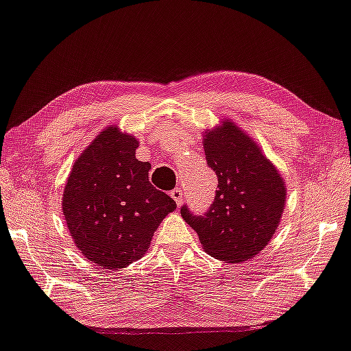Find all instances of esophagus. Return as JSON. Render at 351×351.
Returning a JSON list of instances; mask_svg holds the SVG:
<instances>
[{
    "instance_id": "34e87169",
    "label": "esophagus",
    "mask_w": 351,
    "mask_h": 351,
    "mask_svg": "<svg viewBox=\"0 0 351 351\" xmlns=\"http://www.w3.org/2000/svg\"><path fill=\"white\" fill-rule=\"evenodd\" d=\"M171 197L174 198V202L177 203V204H182V197H183V191L180 189V188H176V189H173L171 191Z\"/></svg>"
}]
</instances>
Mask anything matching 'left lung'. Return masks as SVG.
<instances>
[{"label":"left lung","mask_w":351,"mask_h":351,"mask_svg":"<svg viewBox=\"0 0 351 351\" xmlns=\"http://www.w3.org/2000/svg\"><path fill=\"white\" fill-rule=\"evenodd\" d=\"M203 148L218 189L206 214L194 215L184 204L182 217L209 255L228 263L250 260L278 228L286 183L254 138L232 121L204 131Z\"/></svg>","instance_id":"left-lung-1"}]
</instances>
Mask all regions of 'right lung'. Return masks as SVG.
<instances>
[{
  "mask_svg": "<svg viewBox=\"0 0 351 351\" xmlns=\"http://www.w3.org/2000/svg\"><path fill=\"white\" fill-rule=\"evenodd\" d=\"M138 141L107 127L76 158L65 183L62 213L76 247L104 269L141 260L158 224L177 208L149 183L151 165L136 158Z\"/></svg>",
  "mask_w": 351,
  "mask_h": 351,
  "instance_id": "right-lung-1",
  "label": "right lung"
}]
</instances>
